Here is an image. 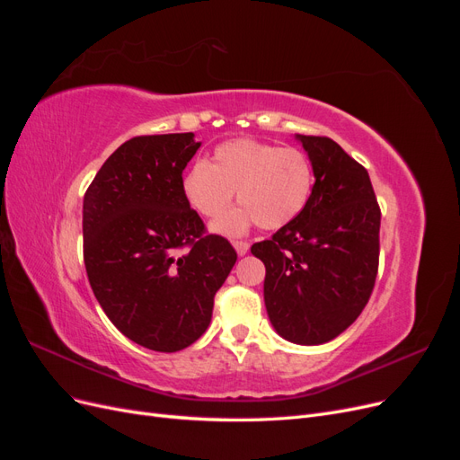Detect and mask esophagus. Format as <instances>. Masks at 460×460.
Segmentation results:
<instances>
[{
    "instance_id": "1",
    "label": "esophagus",
    "mask_w": 460,
    "mask_h": 460,
    "mask_svg": "<svg viewBox=\"0 0 460 460\" xmlns=\"http://www.w3.org/2000/svg\"><path fill=\"white\" fill-rule=\"evenodd\" d=\"M234 247H235V252H238L240 257H243L249 252V243L247 242H234Z\"/></svg>"
}]
</instances>
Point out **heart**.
I'll use <instances>...</instances> for the list:
<instances>
[{
  "label": "heart",
  "mask_w": 460,
  "mask_h": 460,
  "mask_svg": "<svg viewBox=\"0 0 460 460\" xmlns=\"http://www.w3.org/2000/svg\"><path fill=\"white\" fill-rule=\"evenodd\" d=\"M190 205L207 218L226 211L238 191L240 207L222 217L213 230L240 235L252 225L276 230L297 218L309 203L313 169L303 151L264 142L230 140L217 146L213 163L196 161L182 180Z\"/></svg>",
  "instance_id": "1"
}]
</instances>
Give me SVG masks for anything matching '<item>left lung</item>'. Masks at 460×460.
<instances>
[{"mask_svg":"<svg viewBox=\"0 0 460 460\" xmlns=\"http://www.w3.org/2000/svg\"><path fill=\"white\" fill-rule=\"evenodd\" d=\"M314 186L307 207L270 240L253 243L264 262L270 324L297 345L338 338L370 299L380 255V207L363 164L323 136L296 134Z\"/></svg>","mask_w":460,"mask_h":460,"instance_id":"1","label":"left lung"}]
</instances>
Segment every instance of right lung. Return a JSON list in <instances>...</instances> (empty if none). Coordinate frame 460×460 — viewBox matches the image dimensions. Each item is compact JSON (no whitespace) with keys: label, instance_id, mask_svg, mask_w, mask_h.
Listing matches in <instances>:
<instances>
[{"label":"right lung","instance_id":"add662e5","mask_svg":"<svg viewBox=\"0 0 460 460\" xmlns=\"http://www.w3.org/2000/svg\"><path fill=\"white\" fill-rule=\"evenodd\" d=\"M199 146L193 132L132 137L103 163L82 207L93 296L124 336L151 351L174 353L203 336L238 259L222 235H205L182 191Z\"/></svg>","mask_w":460,"mask_h":460}]
</instances>
